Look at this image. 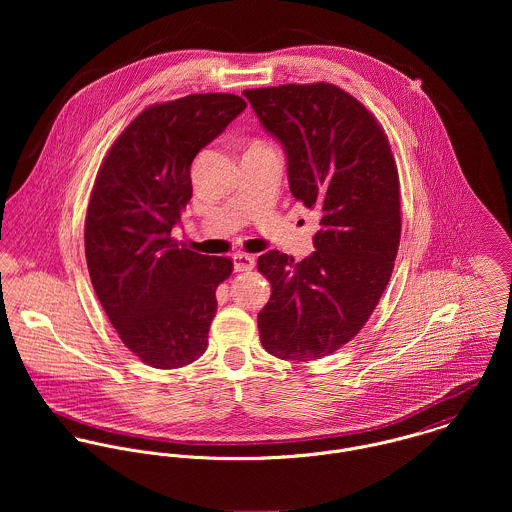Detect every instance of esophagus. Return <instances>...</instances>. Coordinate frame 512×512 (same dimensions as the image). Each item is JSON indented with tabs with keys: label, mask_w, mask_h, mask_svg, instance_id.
<instances>
[{
	"label": "esophagus",
	"mask_w": 512,
	"mask_h": 512,
	"mask_svg": "<svg viewBox=\"0 0 512 512\" xmlns=\"http://www.w3.org/2000/svg\"><path fill=\"white\" fill-rule=\"evenodd\" d=\"M232 260H234V272H250L256 264L254 256L250 254H236Z\"/></svg>",
	"instance_id": "obj_1"
}]
</instances>
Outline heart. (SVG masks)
<instances>
[{"instance_id": "obj_1", "label": "heart", "mask_w": 512, "mask_h": 512, "mask_svg": "<svg viewBox=\"0 0 512 512\" xmlns=\"http://www.w3.org/2000/svg\"><path fill=\"white\" fill-rule=\"evenodd\" d=\"M256 144H260V142H256Z\"/></svg>"}]
</instances>
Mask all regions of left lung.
I'll return each mask as SVG.
<instances>
[{"mask_svg":"<svg viewBox=\"0 0 512 512\" xmlns=\"http://www.w3.org/2000/svg\"><path fill=\"white\" fill-rule=\"evenodd\" d=\"M242 94L286 149L293 197L319 217L309 258H258L272 286L260 341L282 361H315L365 327L388 286L402 230L396 161L372 112L331 82Z\"/></svg>","mask_w":512,"mask_h":512,"instance_id":"8db88e82","label":"left lung"}]
</instances>
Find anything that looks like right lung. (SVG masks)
Masks as SVG:
<instances>
[{
  "mask_svg": "<svg viewBox=\"0 0 512 512\" xmlns=\"http://www.w3.org/2000/svg\"><path fill=\"white\" fill-rule=\"evenodd\" d=\"M246 108L236 94H189L147 106L108 149L86 209L92 288L122 343L146 365L179 368L209 343L217 288L232 260L177 246L195 155Z\"/></svg>",
  "mask_w": 512,
  "mask_h": 512,
  "instance_id": "right-lung-1",
  "label": "right lung"
}]
</instances>
